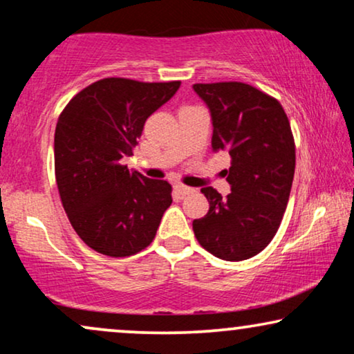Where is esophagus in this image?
Segmentation results:
<instances>
[{
  "instance_id": "obj_1",
  "label": "esophagus",
  "mask_w": 354,
  "mask_h": 354,
  "mask_svg": "<svg viewBox=\"0 0 354 354\" xmlns=\"http://www.w3.org/2000/svg\"><path fill=\"white\" fill-rule=\"evenodd\" d=\"M174 192H176V195H178V196H187V195H190V193H193L195 190H193L192 187L182 185V183H176V185H174Z\"/></svg>"
}]
</instances>
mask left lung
<instances>
[{
    "mask_svg": "<svg viewBox=\"0 0 354 354\" xmlns=\"http://www.w3.org/2000/svg\"><path fill=\"white\" fill-rule=\"evenodd\" d=\"M209 108L212 149L229 151L225 198L201 188L209 211L193 221L203 248L225 261L261 253L277 234L292 190L295 140L282 104L243 82L195 84Z\"/></svg>",
    "mask_w": 354,
    "mask_h": 354,
    "instance_id": "1",
    "label": "left lung"
}]
</instances>
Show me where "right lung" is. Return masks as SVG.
Returning a JSON list of instances; mask_svg holds the SVG:
<instances>
[{"mask_svg": "<svg viewBox=\"0 0 354 354\" xmlns=\"http://www.w3.org/2000/svg\"><path fill=\"white\" fill-rule=\"evenodd\" d=\"M180 82L109 77L79 91L59 115L55 174L64 211L86 246L111 258L137 254L154 240L172 187L129 171L143 125Z\"/></svg>", "mask_w": 354, "mask_h": 354, "instance_id": "1", "label": "right lung"}]
</instances>
